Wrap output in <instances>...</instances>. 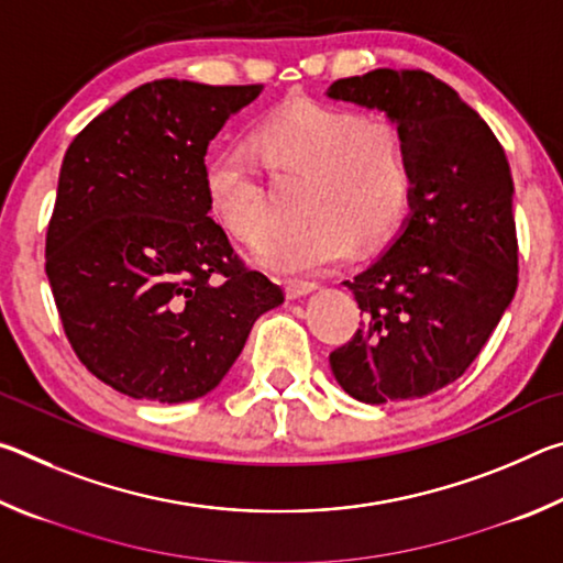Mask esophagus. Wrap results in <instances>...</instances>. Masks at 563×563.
<instances>
[{
    "mask_svg": "<svg viewBox=\"0 0 563 563\" xmlns=\"http://www.w3.org/2000/svg\"><path fill=\"white\" fill-rule=\"evenodd\" d=\"M318 285L310 283V280H288L285 283V290H288V298H302V295H308L316 290Z\"/></svg>",
    "mask_w": 563,
    "mask_h": 563,
    "instance_id": "obj_1",
    "label": "esophagus"
}]
</instances>
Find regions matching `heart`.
Here are the masks:
<instances>
[{
    "label": "heart",
    "mask_w": 563,
    "mask_h": 563,
    "mask_svg": "<svg viewBox=\"0 0 563 563\" xmlns=\"http://www.w3.org/2000/svg\"><path fill=\"white\" fill-rule=\"evenodd\" d=\"M251 151L275 184L302 180L298 231L275 238L263 263L285 275H312L395 233L412 201L415 168L402 129L393 121L312 99H292L255 123ZM208 211L243 245L271 235V190L241 151L208 158Z\"/></svg>",
    "instance_id": "obj_1"
}]
</instances>
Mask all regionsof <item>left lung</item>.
Instances as JSON below:
<instances>
[{"label": "left lung", "mask_w": 563, "mask_h": 563, "mask_svg": "<svg viewBox=\"0 0 563 563\" xmlns=\"http://www.w3.org/2000/svg\"><path fill=\"white\" fill-rule=\"evenodd\" d=\"M328 97L385 111L415 168L402 233L345 280L362 322L330 352L332 375L367 405L427 397L464 375L517 292L509 161L479 113L427 71L375 69Z\"/></svg>", "instance_id": "8db88e82"}]
</instances>
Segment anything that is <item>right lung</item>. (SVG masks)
Instances as JSON below:
<instances>
[{
  "label": "right lung",
  "mask_w": 563,
  "mask_h": 563,
  "mask_svg": "<svg viewBox=\"0 0 563 563\" xmlns=\"http://www.w3.org/2000/svg\"><path fill=\"white\" fill-rule=\"evenodd\" d=\"M263 84L158 79L76 133L46 228V278L81 365L133 399L211 393L283 288L208 216V144Z\"/></svg>",
  "instance_id": "obj_1"
}]
</instances>
